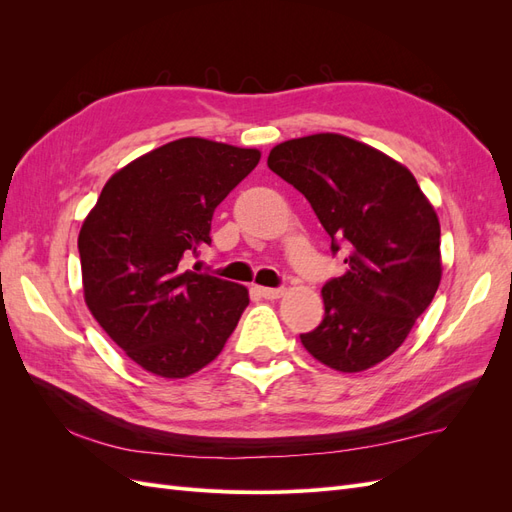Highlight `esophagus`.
Wrapping results in <instances>:
<instances>
[{"mask_svg": "<svg viewBox=\"0 0 512 512\" xmlns=\"http://www.w3.org/2000/svg\"><path fill=\"white\" fill-rule=\"evenodd\" d=\"M258 292H260V297H265V299H280V297H284V288H258Z\"/></svg>", "mask_w": 512, "mask_h": 512, "instance_id": "1", "label": "esophagus"}]
</instances>
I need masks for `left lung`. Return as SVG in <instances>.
<instances>
[{"label": "left lung", "instance_id": "left-lung-1", "mask_svg": "<svg viewBox=\"0 0 512 512\" xmlns=\"http://www.w3.org/2000/svg\"><path fill=\"white\" fill-rule=\"evenodd\" d=\"M267 164L309 200L331 252H348L346 273L322 286V322L301 344L344 374L374 367L404 344L440 286L436 211L404 164L342 134L292 138Z\"/></svg>", "mask_w": 512, "mask_h": 512}]
</instances>
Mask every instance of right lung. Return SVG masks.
Masks as SVG:
<instances>
[{"label":"right lung","instance_id":"add662e5","mask_svg":"<svg viewBox=\"0 0 512 512\" xmlns=\"http://www.w3.org/2000/svg\"><path fill=\"white\" fill-rule=\"evenodd\" d=\"M260 160L207 138H179L106 181L79 235L89 312L130 359L162 378L209 365L250 303L245 286L183 271L211 243L213 211Z\"/></svg>","mask_w":512,"mask_h":512}]
</instances>
